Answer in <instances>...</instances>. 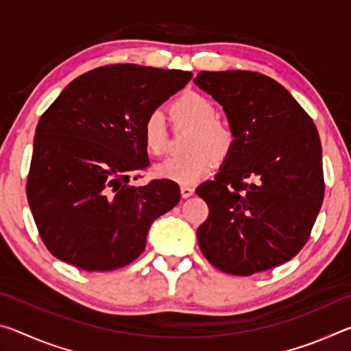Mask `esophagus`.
Returning <instances> with one entry per match:
<instances>
[{
    "label": "esophagus",
    "instance_id": "esophagus-1",
    "mask_svg": "<svg viewBox=\"0 0 351 351\" xmlns=\"http://www.w3.org/2000/svg\"><path fill=\"white\" fill-rule=\"evenodd\" d=\"M193 192H195V189H193L192 186H181V195H182V198L192 197Z\"/></svg>",
    "mask_w": 351,
    "mask_h": 351
}]
</instances>
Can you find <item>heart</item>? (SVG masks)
<instances>
[{
	"mask_svg": "<svg viewBox=\"0 0 351 351\" xmlns=\"http://www.w3.org/2000/svg\"><path fill=\"white\" fill-rule=\"evenodd\" d=\"M169 112L176 127L192 128L186 142L189 152L158 164L154 173L189 186L209 173L213 159L221 162L229 156L235 145V133L228 123L217 119L215 105L198 93L182 94L170 104ZM142 139L153 156L167 152L169 134L162 112L153 111L147 116L142 125Z\"/></svg>",
	"mask_w": 351,
	"mask_h": 351,
	"instance_id": "heart-1",
	"label": "heart"
}]
</instances>
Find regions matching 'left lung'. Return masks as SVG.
<instances>
[{"label":"left lung","mask_w":351,"mask_h":351,"mask_svg":"<svg viewBox=\"0 0 351 351\" xmlns=\"http://www.w3.org/2000/svg\"><path fill=\"white\" fill-rule=\"evenodd\" d=\"M195 85L217 100L235 145L197 195L209 206L201 252L219 271L252 276L285 263L310 239L324 201L316 125L280 83L252 71H201Z\"/></svg>","instance_id":"1"}]
</instances>
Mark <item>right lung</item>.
<instances>
[{
    "label": "right lung",
    "instance_id": "obj_1",
    "mask_svg": "<svg viewBox=\"0 0 351 351\" xmlns=\"http://www.w3.org/2000/svg\"><path fill=\"white\" fill-rule=\"evenodd\" d=\"M192 73L121 63L74 79L40 117L26 193L54 257L102 272L144 252L152 223L180 203L170 180L133 186L148 167L147 116Z\"/></svg>",
    "mask_w": 351,
    "mask_h": 351
}]
</instances>
